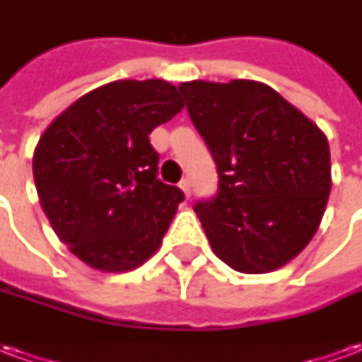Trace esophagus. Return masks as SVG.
I'll use <instances>...</instances> for the list:
<instances>
[{"label": "esophagus", "instance_id": "1", "mask_svg": "<svg viewBox=\"0 0 362 362\" xmlns=\"http://www.w3.org/2000/svg\"><path fill=\"white\" fill-rule=\"evenodd\" d=\"M180 189L184 192V196L189 197V194H192V182H189L188 178H184V180L180 182Z\"/></svg>", "mask_w": 362, "mask_h": 362}]
</instances>
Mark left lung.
I'll use <instances>...</instances> for the list:
<instances>
[{"instance_id":"obj_1","label":"left lung","mask_w":362,"mask_h":362,"mask_svg":"<svg viewBox=\"0 0 362 362\" xmlns=\"http://www.w3.org/2000/svg\"><path fill=\"white\" fill-rule=\"evenodd\" d=\"M178 89L219 174L217 196L194 207L213 252L240 273L279 269L306 248L326 211V135L266 83Z\"/></svg>"}]
</instances>
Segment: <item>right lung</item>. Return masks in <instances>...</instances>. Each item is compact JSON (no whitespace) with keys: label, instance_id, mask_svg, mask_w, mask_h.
I'll return each mask as SVG.
<instances>
[{"label":"right lung","instance_id":"right-lung-1","mask_svg":"<svg viewBox=\"0 0 362 362\" xmlns=\"http://www.w3.org/2000/svg\"><path fill=\"white\" fill-rule=\"evenodd\" d=\"M182 108L165 79L112 81L77 98L40 135L33 174L42 211L87 266L132 272L158 250L184 194L157 178L149 134Z\"/></svg>","mask_w":362,"mask_h":362}]
</instances>
